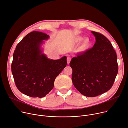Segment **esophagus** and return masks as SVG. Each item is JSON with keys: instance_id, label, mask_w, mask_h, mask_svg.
Instances as JSON below:
<instances>
[{"instance_id": "obj_1", "label": "esophagus", "mask_w": 128, "mask_h": 128, "mask_svg": "<svg viewBox=\"0 0 128 128\" xmlns=\"http://www.w3.org/2000/svg\"><path fill=\"white\" fill-rule=\"evenodd\" d=\"M70 61H71V58L69 56H68L67 58V62L68 64H69V63H70Z\"/></svg>"}]
</instances>
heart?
<instances>
[{"label": "heart", "instance_id": "b5f03b06", "mask_svg": "<svg viewBox=\"0 0 128 128\" xmlns=\"http://www.w3.org/2000/svg\"><path fill=\"white\" fill-rule=\"evenodd\" d=\"M81 42H81L79 48L80 52H85L91 48L92 45V42L90 38H84L82 36H78L74 39V42L77 44L80 43Z\"/></svg>", "mask_w": 128, "mask_h": 128}]
</instances>
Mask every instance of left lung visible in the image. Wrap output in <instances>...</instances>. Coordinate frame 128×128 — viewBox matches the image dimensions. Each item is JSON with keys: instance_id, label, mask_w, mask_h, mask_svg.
<instances>
[{"instance_id": "left-lung-1", "label": "left lung", "mask_w": 128, "mask_h": 128, "mask_svg": "<svg viewBox=\"0 0 128 128\" xmlns=\"http://www.w3.org/2000/svg\"><path fill=\"white\" fill-rule=\"evenodd\" d=\"M91 33L96 40L93 48L74 57L69 64L74 86L88 97L108 91L118 72L117 56L111 42L101 34Z\"/></svg>"}]
</instances>
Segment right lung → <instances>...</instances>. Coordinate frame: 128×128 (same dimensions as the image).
I'll return each instance as SVG.
<instances>
[{
  "mask_svg": "<svg viewBox=\"0 0 128 128\" xmlns=\"http://www.w3.org/2000/svg\"><path fill=\"white\" fill-rule=\"evenodd\" d=\"M49 38L44 32H32L22 39L14 51L12 72L17 88L26 96L44 97L67 64L65 56L52 60L43 53V41Z\"/></svg>",
  "mask_w": 128,
  "mask_h": 128,
  "instance_id": "1",
  "label": "right lung"
}]
</instances>
